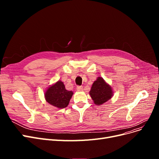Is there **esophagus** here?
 Wrapping results in <instances>:
<instances>
[{
	"label": "esophagus",
	"instance_id": "1",
	"mask_svg": "<svg viewBox=\"0 0 159 159\" xmlns=\"http://www.w3.org/2000/svg\"><path fill=\"white\" fill-rule=\"evenodd\" d=\"M76 89H77V91H83V87H82V86H77Z\"/></svg>",
	"mask_w": 159,
	"mask_h": 159
}]
</instances>
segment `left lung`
Returning <instances> with one entry per match:
<instances>
[{
  "label": "left lung",
  "mask_w": 159,
  "mask_h": 159,
  "mask_svg": "<svg viewBox=\"0 0 159 159\" xmlns=\"http://www.w3.org/2000/svg\"><path fill=\"white\" fill-rule=\"evenodd\" d=\"M89 94L96 105L105 103L113 96V91L111 86L105 83L104 80L98 77L91 88Z\"/></svg>",
  "instance_id": "1"
}]
</instances>
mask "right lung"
Wrapping results in <instances>:
<instances>
[{
	"mask_svg": "<svg viewBox=\"0 0 159 159\" xmlns=\"http://www.w3.org/2000/svg\"><path fill=\"white\" fill-rule=\"evenodd\" d=\"M73 92L66 89L64 83L58 81L48 89L45 93L46 102L57 108L68 106Z\"/></svg>",
	"mask_w": 159,
	"mask_h": 159,
	"instance_id": "right-lung-1",
	"label": "right lung"
}]
</instances>
